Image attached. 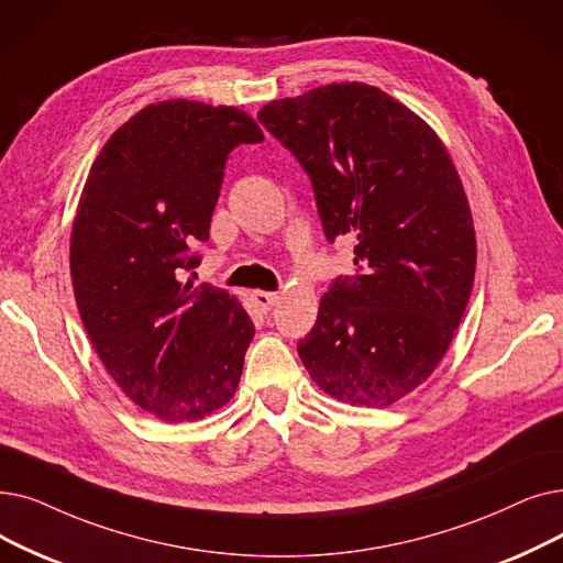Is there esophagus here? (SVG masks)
<instances>
[{"mask_svg": "<svg viewBox=\"0 0 563 563\" xmlns=\"http://www.w3.org/2000/svg\"><path fill=\"white\" fill-rule=\"evenodd\" d=\"M253 299H255V303H257L264 312H268V310H272V308L278 303V295H274V291H262V289L253 291Z\"/></svg>", "mask_w": 563, "mask_h": 563, "instance_id": "obj_1", "label": "esophagus"}]
</instances>
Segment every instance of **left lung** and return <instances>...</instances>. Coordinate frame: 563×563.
Returning <instances> with one entry per match:
<instances>
[{"label":"left lung","instance_id":"obj_1","mask_svg":"<svg viewBox=\"0 0 563 563\" xmlns=\"http://www.w3.org/2000/svg\"><path fill=\"white\" fill-rule=\"evenodd\" d=\"M257 119L308 173L329 241L361 274L335 280L299 356L327 396L390 407L449 352L476 274L467 192L434 129L365 82L266 103Z\"/></svg>","mask_w":563,"mask_h":563}]
</instances>
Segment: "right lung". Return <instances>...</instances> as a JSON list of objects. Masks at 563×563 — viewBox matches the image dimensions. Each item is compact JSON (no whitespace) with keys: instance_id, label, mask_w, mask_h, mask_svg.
Returning <instances> with one entry per match:
<instances>
[{"instance_id":"obj_1","label":"right lung","mask_w":563,"mask_h":563,"mask_svg":"<svg viewBox=\"0 0 563 563\" xmlns=\"http://www.w3.org/2000/svg\"><path fill=\"white\" fill-rule=\"evenodd\" d=\"M262 140L239 108L158 101L110 135L87 175L73 295L110 377L165 423L202 421L236 394L253 320L228 289L179 276L209 241L228 154Z\"/></svg>"}]
</instances>
